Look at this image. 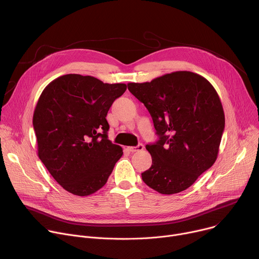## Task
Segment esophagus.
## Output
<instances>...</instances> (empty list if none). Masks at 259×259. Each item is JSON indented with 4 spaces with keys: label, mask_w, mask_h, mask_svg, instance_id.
I'll return each instance as SVG.
<instances>
[{
    "label": "esophagus",
    "mask_w": 259,
    "mask_h": 259,
    "mask_svg": "<svg viewBox=\"0 0 259 259\" xmlns=\"http://www.w3.org/2000/svg\"><path fill=\"white\" fill-rule=\"evenodd\" d=\"M143 149H144V146L142 144H139L136 147H127V150L130 152H139V151H142Z\"/></svg>",
    "instance_id": "1"
}]
</instances>
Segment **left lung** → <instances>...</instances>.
<instances>
[{"mask_svg": "<svg viewBox=\"0 0 259 259\" xmlns=\"http://www.w3.org/2000/svg\"><path fill=\"white\" fill-rule=\"evenodd\" d=\"M148 109L159 140L147 145L151 167L144 183L171 195L191 187L218 158L225 113L213 85L200 74L176 71L147 82H128Z\"/></svg>", "mask_w": 259, "mask_h": 259, "instance_id": "obj_1", "label": "left lung"}]
</instances>
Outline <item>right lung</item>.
Here are the masks:
<instances>
[{"label":"right lung","instance_id":"obj_1","mask_svg":"<svg viewBox=\"0 0 259 259\" xmlns=\"http://www.w3.org/2000/svg\"><path fill=\"white\" fill-rule=\"evenodd\" d=\"M125 83L65 74L41 92L33 112L37 155L67 192L88 196L104 186L122 148L107 139L106 115Z\"/></svg>","mask_w":259,"mask_h":259}]
</instances>
